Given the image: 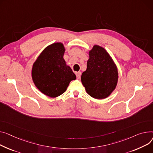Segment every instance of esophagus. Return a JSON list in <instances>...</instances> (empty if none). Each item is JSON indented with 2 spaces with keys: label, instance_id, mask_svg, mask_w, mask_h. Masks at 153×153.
Returning a JSON list of instances; mask_svg holds the SVG:
<instances>
[{
  "label": "esophagus",
  "instance_id": "obj_1",
  "mask_svg": "<svg viewBox=\"0 0 153 153\" xmlns=\"http://www.w3.org/2000/svg\"><path fill=\"white\" fill-rule=\"evenodd\" d=\"M76 76H77V79H80V76H81V72H77L76 73Z\"/></svg>",
  "mask_w": 153,
  "mask_h": 153
}]
</instances>
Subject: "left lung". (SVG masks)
Here are the masks:
<instances>
[{
	"instance_id": "8db88e82",
	"label": "left lung",
	"mask_w": 153,
	"mask_h": 153,
	"mask_svg": "<svg viewBox=\"0 0 153 153\" xmlns=\"http://www.w3.org/2000/svg\"><path fill=\"white\" fill-rule=\"evenodd\" d=\"M87 69L81 76V82L87 93L92 98L102 100L115 90L119 78L114 60L102 47L94 45L88 52Z\"/></svg>"
}]
</instances>
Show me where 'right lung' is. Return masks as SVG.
<instances>
[{
  "label": "right lung",
  "mask_w": 153,
  "mask_h": 153,
  "mask_svg": "<svg viewBox=\"0 0 153 153\" xmlns=\"http://www.w3.org/2000/svg\"><path fill=\"white\" fill-rule=\"evenodd\" d=\"M64 44L55 42L47 46L33 65L31 76L40 91L50 98H56L66 90L76 76L63 58Z\"/></svg>",
  "instance_id": "right-lung-1"
}]
</instances>
